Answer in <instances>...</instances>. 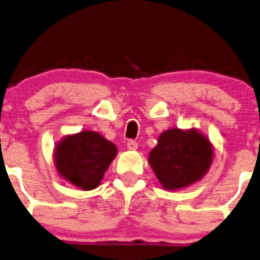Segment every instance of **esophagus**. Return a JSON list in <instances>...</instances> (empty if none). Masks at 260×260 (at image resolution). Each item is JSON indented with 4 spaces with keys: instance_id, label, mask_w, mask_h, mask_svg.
Listing matches in <instances>:
<instances>
[{
    "instance_id": "obj_1",
    "label": "esophagus",
    "mask_w": 260,
    "mask_h": 260,
    "mask_svg": "<svg viewBox=\"0 0 260 260\" xmlns=\"http://www.w3.org/2000/svg\"><path fill=\"white\" fill-rule=\"evenodd\" d=\"M127 149L129 150H136L138 149V143L134 140H129L127 141Z\"/></svg>"
}]
</instances>
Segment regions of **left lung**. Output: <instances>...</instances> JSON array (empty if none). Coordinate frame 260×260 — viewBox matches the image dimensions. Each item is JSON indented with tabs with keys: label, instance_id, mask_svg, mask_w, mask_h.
<instances>
[{
	"label": "left lung",
	"instance_id": "left-lung-1",
	"mask_svg": "<svg viewBox=\"0 0 260 260\" xmlns=\"http://www.w3.org/2000/svg\"><path fill=\"white\" fill-rule=\"evenodd\" d=\"M214 148L198 129H171L160 134L149 152V164L165 190H180L202 180L213 164Z\"/></svg>",
	"mask_w": 260,
	"mask_h": 260
}]
</instances>
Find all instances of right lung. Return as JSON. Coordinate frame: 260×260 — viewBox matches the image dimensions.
I'll return each instance as SVG.
<instances>
[{
  "instance_id": "right-lung-1",
  "label": "right lung",
  "mask_w": 260,
  "mask_h": 260,
  "mask_svg": "<svg viewBox=\"0 0 260 260\" xmlns=\"http://www.w3.org/2000/svg\"><path fill=\"white\" fill-rule=\"evenodd\" d=\"M116 154V145L101 134L81 130L63 136L56 144L53 164L63 180L87 191L100 185Z\"/></svg>"
}]
</instances>
